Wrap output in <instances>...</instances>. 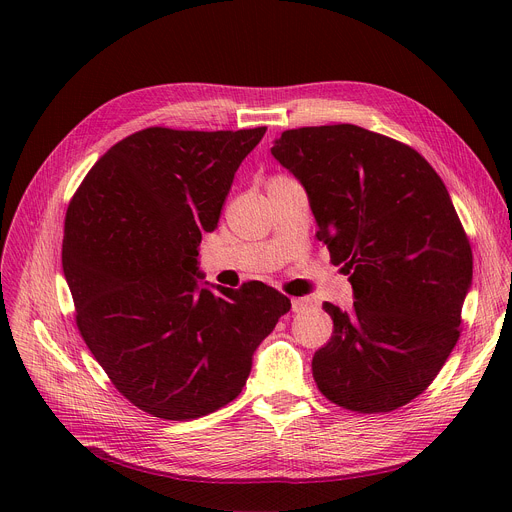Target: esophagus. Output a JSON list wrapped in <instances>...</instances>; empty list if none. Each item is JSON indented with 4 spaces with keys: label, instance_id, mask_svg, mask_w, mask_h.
Segmentation results:
<instances>
[{
    "label": "esophagus",
    "instance_id": "34e87169",
    "mask_svg": "<svg viewBox=\"0 0 512 512\" xmlns=\"http://www.w3.org/2000/svg\"><path fill=\"white\" fill-rule=\"evenodd\" d=\"M312 306L310 298H291V310L294 312H304Z\"/></svg>",
    "mask_w": 512,
    "mask_h": 512
}]
</instances>
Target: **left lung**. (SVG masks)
Instances as JSON below:
<instances>
[{"mask_svg":"<svg viewBox=\"0 0 512 512\" xmlns=\"http://www.w3.org/2000/svg\"><path fill=\"white\" fill-rule=\"evenodd\" d=\"M271 156L298 178L318 241L344 265L354 304L312 358L318 389L360 413L421 395L460 336L472 251L452 198L409 145L358 125L283 131Z\"/></svg>","mask_w":512,"mask_h":512,"instance_id":"left-lung-1","label":"left lung"}]
</instances>
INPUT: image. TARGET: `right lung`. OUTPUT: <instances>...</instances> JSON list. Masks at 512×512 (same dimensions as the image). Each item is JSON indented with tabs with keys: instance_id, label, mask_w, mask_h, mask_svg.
I'll use <instances>...</instances> for the list:
<instances>
[{
	"instance_id": "1",
	"label": "right lung",
	"mask_w": 512,
	"mask_h": 512,
	"mask_svg": "<svg viewBox=\"0 0 512 512\" xmlns=\"http://www.w3.org/2000/svg\"><path fill=\"white\" fill-rule=\"evenodd\" d=\"M265 131H137L91 168L66 210L62 269L77 326L117 391L154 417L196 419L231 403L291 308L259 281L208 285L198 267L202 233L216 229Z\"/></svg>"
}]
</instances>
